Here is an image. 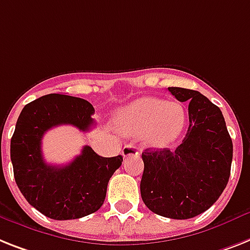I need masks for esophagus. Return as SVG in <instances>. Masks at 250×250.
I'll list each match as a JSON object with an SVG mask.
<instances>
[{"instance_id":"1","label":"esophagus","mask_w":250,"mask_h":250,"mask_svg":"<svg viewBox=\"0 0 250 250\" xmlns=\"http://www.w3.org/2000/svg\"><path fill=\"white\" fill-rule=\"evenodd\" d=\"M121 154H123L124 157H129V156H138L139 152H138L137 147L134 144H126V146H124Z\"/></svg>"}]
</instances>
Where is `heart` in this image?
<instances>
[{
  "label": "heart",
  "instance_id": "heart-1",
  "mask_svg": "<svg viewBox=\"0 0 250 250\" xmlns=\"http://www.w3.org/2000/svg\"><path fill=\"white\" fill-rule=\"evenodd\" d=\"M116 126L127 137L143 135L152 148H165L181 134L185 125V111L181 104L142 97L116 115Z\"/></svg>",
  "mask_w": 250,
  "mask_h": 250
}]
</instances>
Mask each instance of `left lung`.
I'll return each mask as SVG.
<instances>
[{
	"label": "left lung",
	"instance_id": "left-lung-1",
	"mask_svg": "<svg viewBox=\"0 0 250 250\" xmlns=\"http://www.w3.org/2000/svg\"><path fill=\"white\" fill-rule=\"evenodd\" d=\"M180 102H188L189 127L175 150L146 149L140 194L154 213L187 220L203 213L228 185L232 140L224 115L197 90L170 86Z\"/></svg>",
	"mask_w": 250,
	"mask_h": 250
}]
</instances>
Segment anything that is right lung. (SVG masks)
Segmentation results:
<instances>
[{
	"instance_id": "add662e5",
	"label": "right lung",
	"mask_w": 250,
	"mask_h": 250,
	"mask_svg": "<svg viewBox=\"0 0 250 250\" xmlns=\"http://www.w3.org/2000/svg\"><path fill=\"white\" fill-rule=\"evenodd\" d=\"M94 108L88 101L65 94H47L28 103L18 119L11 138L14 176L30 206L53 220H74L98 211L107 185L121 166L123 157H101L85 146L65 166L46 164L42 138L59 125L89 131Z\"/></svg>"
}]
</instances>
